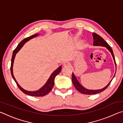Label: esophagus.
<instances>
[{"instance_id":"34e87169","label":"esophagus","mask_w":123,"mask_h":123,"mask_svg":"<svg viewBox=\"0 0 123 123\" xmlns=\"http://www.w3.org/2000/svg\"><path fill=\"white\" fill-rule=\"evenodd\" d=\"M63 67H69L70 66V63H69V62H65V63H63Z\"/></svg>"}]
</instances>
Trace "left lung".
Wrapping results in <instances>:
<instances>
[{"mask_svg": "<svg viewBox=\"0 0 123 123\" xmlns=\"http://www.w3.org/2000/svg\"><path fill=\"white\" fill-rule=\"evenodd\" d=\"M93 35V39H94V41H93V45L94 46H101V47H104L105 48H106L107 50H109V51L111 53V55L113 57V59L114 60V63H115V66H116V61H115V58H114V56L113 54V52L112 49H111V47L110 46L109 44L106 42L104 39L102 38L101 36H100L99 35H98L95 33H93L92 34ZM116 74V73H115ZM115 74H114V75H115ZM113 76V78H114ZM113 78L112 79V80L110 81V82L105 87H104L103 88L100 89H88L82 86L80 84V82H79V81L78 79H77L74 73H72V82L73 84L74 87H75V88L78 90L79 92H80V93H82V94H88V95H92V94H98V93H99L101 92L104 91L105 89H106L108 86H109V85L110 84V83L112 81V79H113Z\"/></svg>", "mask_w": 123, "mask_h": 123, "instance_id": "obj_1", "label": "left lung"}]
</instances>
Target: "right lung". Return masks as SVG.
Returning a JSON list of instances; mask_svg holds the SVG:
<instances>
[{
    "mask_svg": "<svg viewBox=\"0 0 123 123\" xmlns=\"http://www.w3.org/2000/svg\"><path fill=\"white\" fill-rule=\"evenodd\" d=\"M39 35V34H36L34 35H32V36H31L29 37H27V38L24 39L23 40L20 42L19 43V44L17 45V47H16V48L14 50V51L13 52L12 59H11V75L12 76V78H13V80H14V81L16 82L17 85L18 86V88H19L20 90H21L23 92L25 93V94L31 95V96H34V97H43V96H44L45 95H47L48 93H49L51 91L52 88H53V87L54 86V84H55V82H54V80H55L56 76L57 75L60 73V72L61 71V69H62V66H60L56 70H55V71H54L53 73L51 74V75L50 76L48 80H47V81L44 84V86H43L40 89H39L37 91H29L25 90V89L23 88L22 87L20 86L19 84H18V82L17 81L15 78H14V76L13 75V63H14V59H15L16 54L20 50V49L23 47V46L25 43L27 42L28 41H29V40H30V39H32L33 38H35V37L38 36Z\"/></svg>",
    "mask_w": 123,
    "mask_h": 123,
    "instance_id": "add662e5",
    "label": "right lung"
}]
</instances>
